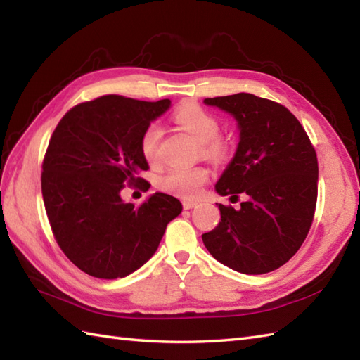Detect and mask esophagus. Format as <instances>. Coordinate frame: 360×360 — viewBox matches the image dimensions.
I'll return each instance as SVG.
<instances>
[{
    "mask_svg": "<svg viewBox=\"0 0 360 360\" xmlns=\"http://www.w3.org/2000/svg\"><path fill=\"white\" fill-rule=\"evenodd\" d=\"M198 205V201H193V200H182V207H184L186 210L188 209H193Z\"/></svg>",
    "mask_w": 360,
    "mask_h": 360,
    "instance_id": "obj_1",
    "label": "esophagus"
}]
</instances>
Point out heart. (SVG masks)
Here are the masks:
<instances>
[{
  "instance_id": "obj_1",
  "label": "heart",
  "mask_w": 360,
  "mask_h": 360,
  "mask_svg": "<svg viewBox=\"0 0 360 360\" xmlns=\"http://www.w3.org/2000/svg\"><path fill=\"white\" fill-rule=\"evenodd\" d=\"M173 119L198 142H201V150L207 158L219 160L227 155L226 141L218 137L221 122L215 114L204 110L200 105L188 103L181 106L174 112ZM160 137H162V129L156 122H151L142 131L141 151L148 162H158ZM207 179L209 170L205 167H173L159 179V187L165 192L190 198L200 193Z\"/></svg>"
}]
</instances>
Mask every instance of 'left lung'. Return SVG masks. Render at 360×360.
<instances>
[{
    "label": "left lung",
    "instance_id": "obj_1",
    "mask_svg": "<svg viewBox=\"0 0 360 360\" xmlns=\"http://www.w3.org/2000/svg\"><path fill=\"white\" fill-rule=\"evenodd\" d=\"M233 116L240 142L218 179L219 224L202 235L219 263L248 275L278 269L300 249L317 202V155L300 122L285 106L254 94L204 98Z\"/></svg>",
    "mask_w": 360,
    "mask_h": 360
}]
</instances>
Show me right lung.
<instances>
[{
	"mask_svg": "<svg viewBox=\"0 0 360 360\" xmlns=\"http://www.w3.org/2000/svg\"><path fill=\"white\" fill-rule=\"evenodd\" d=\"M170 105L102 96L75 105L53 129L43 160L44 209L60 249L88 275L114 280L139 269L182 212L179 200L160 192L139 207L120 198L125 184L143 181L142 131Z\"/></svg>",
	"mask_w": 360,
	"mask_h": 360,
	"instance_id": "obj_1",
	"label": "right lung"
}]
</instances>
